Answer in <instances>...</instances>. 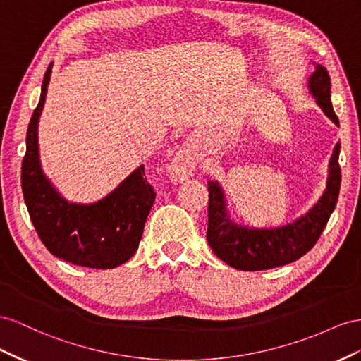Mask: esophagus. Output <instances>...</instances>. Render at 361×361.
<instances>
[{
	"mask_svg": "<svg viewBox=\"0 0 361 361\" xmlns=\"http://www.w3.org/2000/svg\"><path fill=\"white\" fill-rule=\"evenodd\" d=\"M195 164H197V161L192 157V152L188 148H180L171 160V163L168 164V171L172 180L184 181L188 180L195 171Z\"/></svg>",
	"mask_w": 361,
	"mask_h": 361,
	"instance_id": "obj_1",
	"label": "esophagus"
}]
</instances>
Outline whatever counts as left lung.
Instances as JSON below:
<instances>
[{
	"mask_svg": "<svg viewBox=\"0 0 361 361\" xmlns=\"http://www.w3.org/2000/svg\"><path fill=\"white\" fill-rule=\"evenodd\" d=\"M317 106L338 126L329 95V75L322 65H316L307 85ZM341 143H336L328 161L326 186L321 198L305 214L275 228H254L235 224L226 209L225 193L218 181H209L207 240L212 251L222 262L239 271H264L289 264L310 251L331 216L341 190Z\"/></svg>",
	"mask_w": 361,
	"mask_h": 361,
	"instance_id": "left-lung-1",
	"label": "left lung"
}]
</instances>
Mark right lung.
Listing matches in <instances>:
<instances>
[{"label":"right lung","mask_w":361,"mask_h":361,"mask_svg":"<svg viewBox=\"0 0 361 361\" xmlns=\"http://www.w3.org/2000/svg\"><path fill=\"white\" fill-rule=\"evenodd\" d=\"M51 69L53 63L45 72L39 104L28 123L20 172L30 218L40 240L57 259L94 269H113L137 251L156 193L145 178L143 164L97 202H69L57 192L40 166L37 137Z\"/></svg>","instance_id":"obj_1"}]
</instances>
